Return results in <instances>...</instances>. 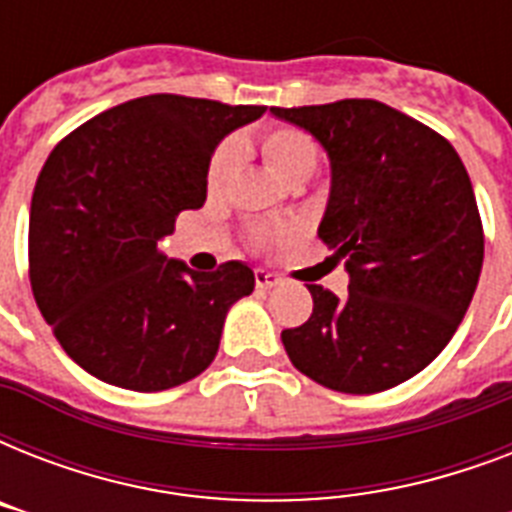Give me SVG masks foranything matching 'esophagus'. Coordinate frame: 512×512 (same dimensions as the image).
<instances>
[{
  "label": "esophagus",
  "mask_w": 512,
  "mask_h": 512,
  "mask_svg": "<svg viewBox=\"0 0 512 512\" xmlns=\"http://www.w3.org/2000/svg\"><path fill=\"white\" fill-rule=\"evenodd\" d=\"M279 276H276V273H271V271H263V268H257L255 271V284L260 289H273L276 287V284H279Z\"/></svg>",
  "instance_id": "34e87169"
}]
</instances>
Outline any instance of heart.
Instances as JSON below:
<instances>
[{
	"label": "heart",
	"instance_id": "heart-1",
	"mask_svg": "<svg viewBox=\"0 0 512 512\" xmlns=\"http://www.w3.org/2000/svg\"><path fill=\"white\" fill-rule=\"evenodd\" d=\"M260 154H263L265 164L287 183H303L319 164L316 140L300 127H292V124H276L271 130H265L263 138H260ZM239 156L241 146L236 138L223 140L215 148L207 167L209 193L223 191L225 183L231 180L233 170H236V164H239Z\"/></svg>",
	"mask_w": 512,
	"mask_h": 512
}]
</instances>
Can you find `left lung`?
<instances>
[{
    "label": "left lung",
    "mask_w": 512,
    "mask_h": 512,
    "mask_svg": "<svg viewBox=\"0 0 512 512\" xmlns=\"http://www.w3.org/2000/svg\"><path fill=\"white\" fill-rule=\"evenodd\" d=\"M271 114L327 151L319 239L350 276L342 297L308 284L311 319L281 332L289 361L340 393L393 388L446 348L478 287L484 228L468 170L449 140L380 100Z\"/></svg>",
    "instance_id": "obj_1"
}]
</instances>
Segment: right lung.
<instances>
[{"label":"right lung","mask_w":512,"mask_h":512,"mask_svg":"<svg viewBox=\"0 0 512 512\" xmlns=\"http://www.w3.org/2000/svg\"><path fill=\"white\" fill-rule=\"evenodd\" d=\"M265 106L146 95L108 108L47 156L28 220V271L68 356L116 388L156 393L212 364L225 313L252 295L239 260L215 273L170 260L159 241L207 201L217 143Z\"/></svg>","instance_id":"obj_1"}]
</instances>
